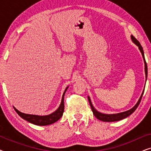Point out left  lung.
Segmentation results:
<instances>
[{"label":"left lung","instance_id":"left-lung-1","mask_svg":"<svg viewBox=\"0 0 151 151\" xmlns=\"http://www.w3.org/2000/svg\"><path fill=\"white\" fill-rule=\"evenodd\" d=\"M131 39H132V40H133V42L135 43L136 45H137V47H139V49L140 50V51H141L142 55V56H143V58H144V64H145L146 78H147V73H148L147 64H146V62L145 60V58H144V53L143 48H142V47L141 46V45H140L139 41H138L137 39H136L133 36H131ZM144 91H143V93H142V94L141 97H140L139 101H138L137 103L136 104V105L133 107V108H132L131 109H130V110H129V111H125V112H122V113H117V114H109V115H108V114H103V113H101L100 112H98V111H97L96 109H95L94 107L93 106L89 97H88V102H89L91 108V109H92L93 113L95 117H96L98 119H100V120L103 121V122H115V121H119V120H121V119H122L126 118V117L129 116L130 115L132 114V113H133L134 111L136 110V109L137 108V106H139L140 102H141L142 96H143V94H144Z\"/></svg>","mask_w":151,"mask_h":151}]
</instances>
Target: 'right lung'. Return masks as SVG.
Segmentation results:
<instances>
[{
    "label": "right lung",
    "instance_id": "obj_1",
    "mask_svg": "<svg viewBox=\"0 0 151 151\" xmlns=\"http://www.w3.org/2000/svg\"><path fill=\"white\" fill-rule=\"evenodd\" d=\"M67 88H66L65 92H64L63 98H62L61 104L60 105L59 108L57 109L55 112H53L51 114L49 115H44V116H39V115H29V114H25V113L20 112L19 111H18L15 107H14V110L16 111V112L19 115L20 117H21L22 119H25L29 122L34 124L38 125V126H47L51 124L57 122L60 118L63 116L64 109H65V106H64V96L67 91Z\"/></svg>",
    "mask_w": 151,
    "mask_h": 151
}]
</instances>
